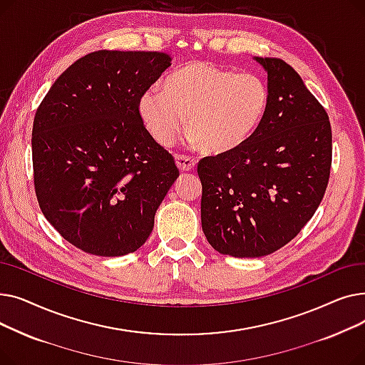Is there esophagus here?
I'll list each match as a JSON object with an SVG mask.
<instances>
[{
	"label": "esophagus",
	"instance_id": "obj_1",
	"mask_svg": "<svg viewBox=\"0 0 365 365\" xmlns=\"http://www.w3.org/2000/svg\"><path fill=\"white\" fill-rule=\"evenodd\" d=\"M175 160H176V165L180 171H192L197 165V160L186 157V155H176Z\"/></svg>",
	"mask_w": 365,
	"mask_h": 365
}]
</instances>
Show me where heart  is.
<instances>
[{
	"label": "heart",
	"mask_w": 365,
	"mask_h": 365,
	"mask_svg": "<svg viewBox=\"0 0 365 365\" xmlns=\"http://www.w3.org/2000/svg\"><path fill=\"white\" fill-rule=\"evenodd\" d=\"M269 106V88L257 73H237L210 62H189L149 88L139 115L160 145L178 138L187 115L189 142L208 153L231 152L253 136Z\"/></svg>",
	"instance_id": "obj_1"
}]
</instances>
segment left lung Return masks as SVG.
Listing matches in <instances>:
<instances>
[{
  "mask_svg": "<svg viewBox=\"0 0 365 365\" xmlns=\"http://www.w3.org/2000/svg\"><path fill=\"white\" fill-rule=\"evenodd\" d=\"M267 73L269 106L240 148L198 164L202 232L216 252L262 257L311 220L331 167L329 115L281 59L253 57Z\"/></svg>",
  "mask_w": 365,
  "mask_h": 365,
  "instance_id": "left-lung-1",
  "label": "left lung"
}]
</instances>
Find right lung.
Masks as SVG:
<instances>
[{
	"label": "right lung",
	"instance_id": "1",
	"mask_svg": "<svg viewBox=\"0 0 365 365\" xmlns=\"http://www.w3.org/2000/svg\"><path fill=\"white\" fill-rule=\"evenodd\" d=\"M157 51L99 50L72 63L36 109L34 183L46 219L80 250L117 257L149 238L179 178L139 99L171 66Z\"/></svg>",
	"mask_w": 365,
	"mask_h": 365
}]
</instances>
